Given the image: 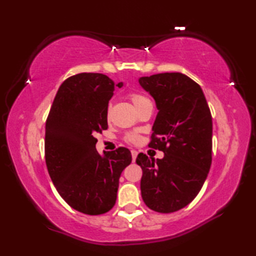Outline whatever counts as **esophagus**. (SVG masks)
I'll return each mask as SVG.
<instances>
[{
    "label": "esophagus",
    "instance_id": "esophagus-1",
    "mask_svg": "<svg viewBox=\"0 0 256 256\" xmlns=\"http://www.w3.org/2000/svg\"><path fill=\"white\" fill-rule=\"evenodd\" d=\"M131 154H132V160H133V162H136V156H138V152H136V150H132V151H131Z\"/></svg>",
    "mask_w": 256,
    "mask_h": 256
}]
</instances>
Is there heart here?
Masks as SVG:
<instances>
[{"label": "heart", "instance_id": "1", "mask_svg": "<svg viewBox=\"0 0 256 256\" xmlns=\"http://www.w3.org/2000/svg\"><path fill=\"white\" fill-rule=\"evenodd\" d=\"M130 97H131V100L133 102L134 106L136 107V110L140 106L144 105V104H146V102H150L148 98L144 97V96H142V94H132ZM125 138H126V141H128V142H136L138 136H134V134H128V136Z\"/></svg>", "mask_w": 256, "mask_h": 256}]
</instances>
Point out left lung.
<instances>
[{
    "label": "left lung",
    "instance_id": "obj_1",
    "mask_svg": "<svg viewBox=\"0 0 256 256\" xmlns=\"http://www.w3.org/2000/svg\"><path fill=\"white\" fill-rule=\"evenodd\" d=\"M138 84L154 99L158 114L150 148L162 159L138 154L141 196L151 210L170 214L194 200L212 162V118L201 86L183 73L141 76Z\"/></svg>",
    "mask_w": 256,
    "mask_h": 256
}]
</instances>
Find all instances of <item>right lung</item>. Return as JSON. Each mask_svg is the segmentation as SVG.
Here are the masks:
<instances>
[{
  "instance_id": "add662e5",
  "label": "right lung",
  "mask_w": 256,
  "mask_h": 256,
  "mask_svg": "<svg viewBox=\"0 0 256 256\" xmlns=\"http://www.w3.org/2000/svg\"><path fill=\"white\" fill-rule=\"evenodd\" d=\"M116 86L102 73H80L63 82L46 120L45 159L50 180L63 200L84 214L110 211L120 177L132 162L126 148L96 150L97 133L107 130L108 102Z\"/></svg>"
}]
</instances>
